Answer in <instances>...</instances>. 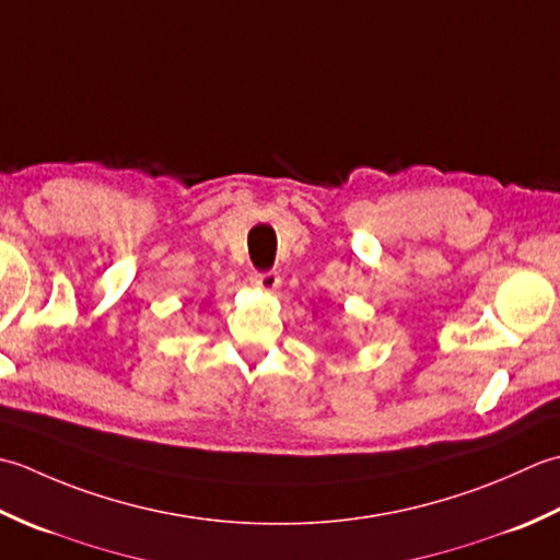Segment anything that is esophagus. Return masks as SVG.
Returning a JSON list of instances; mask_svg holds the SVG:
<instances>
[{"label":"esophagus","mask_w":560,"mask_h":560,"mask_svg":"<svg viewBox=\"0 0 560 560\" xmlns=\"http://www.w3.org/2000/svg\"><path fill=\"white\" fill-rule=\"evenodd\" d=\"M250 284H254L256 290L276 292L280 288V276H278V272H272V270H268V272H254V276H250Z\"/></svg>","instance_id":"esophagus-1"}]
</instances>
